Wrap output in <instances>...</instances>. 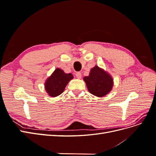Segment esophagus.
I'll use <instances>...</instances> for the list:
<instances>
[{"label": "esophagus", "instance_id": "obj_1", "mask_svg": "<svg viewBox=\"0 0 156 156\" xmlns=\"http://www.w3.org/2000/svg\"><path fill=\"white\" fill-rule=\"evenodd\" d=\"M75 76L77 79H81V72H77L75 73Z\"/></svg>", "mask_w": 156, "mask_h": 156}]
</instances>
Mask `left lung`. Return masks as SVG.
<instances>
[{"label":"left lung","instance_id":"1","mask_svg":"<svg viewBox=\"0 0 156 156\" xmlns=\"http://www.w3.org/2000/svg\"><path fill=\"white\" fill-rule=\"evenodd\" d=\"M90 93L98 97H103L112 88L113 79L111 75L98 66L90 69L89 75L83 78Z\"/></svg>","mask_w":156,"mask_h":156}]
</instances>
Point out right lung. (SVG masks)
Instances as JSON below:
<instances>
[{
    "label": "right lung",
    "mask_w": 156,
    "mask_h": 156,
    "mask_svg": "<svg viewBox=\"0 0 156 156\" xmlns=\"http://www.w3.org/2000/svg\"><path fill=\"white\" fill-rule=\"evenodd\" d=\"M73 78L72 73H66L62 69L56 68L45 83V89L51 97L62 94L70 80Z\"/></svg>",
    "instance_id": "obj_1"
}]
</instances>
